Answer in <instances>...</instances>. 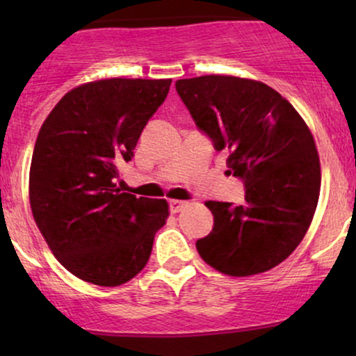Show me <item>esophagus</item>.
Segmentation results:
<instances>
[{
  "instance_id": "obj_1",
  "label": "esophagus",
  "mask_w": 356,
  "mask_h": 356,
  "mask_svg": "<svg viewBox=\"0 0 356 356\" xmlns=\"http://www.w3.org/2000/svg\"><path fill=\"white\" fill-rule=\"evenodd\" d=\"M187 206L186 201H177V199H172V201H169V211L175 214V212H181L184 207Z\"/></svg>"
}]
</instances>
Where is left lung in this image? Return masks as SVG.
I'll return each mask as SVG.
<instances>
[{
	"label": "left lung",
	"mask_w": 356,
	"mask_h": 356,
	"mask_svg": "<svg viewBox=\"0 0 356 356\" xmlns=\"http://www.w3.org/2000/svg\"><path fill=\"white\" fill-rule=\"evenodd\" d=\"M195 127L227 172L243 181L244 204L207 201L214 226L195 248L209 266L251 276L291 254L312 224L320 195V159L293 105L261 81L204 75L175 81Z\"/></svg>",
	"instance_id": "obj_1"
}]
</instances>
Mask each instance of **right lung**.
<instances>
[{"label": "right lung", "instance_id": "right-lung-1", "mask_svg": "<svg viewBox=\"0 0 356 356\" xmlns=\"http://www.w3.org/2000/svg\"><path fill=\"white\" fill-rule=\"evenodd\" d=\"M170 83L110 79L81 85L40 129L30 167L35 222L56 259L87 283L120 286L137 276L165 224L164 199L122 192L117 167L132 161Z\"/></svg>", "mask_w": 356, "mask_h": 356}]
</instances>
